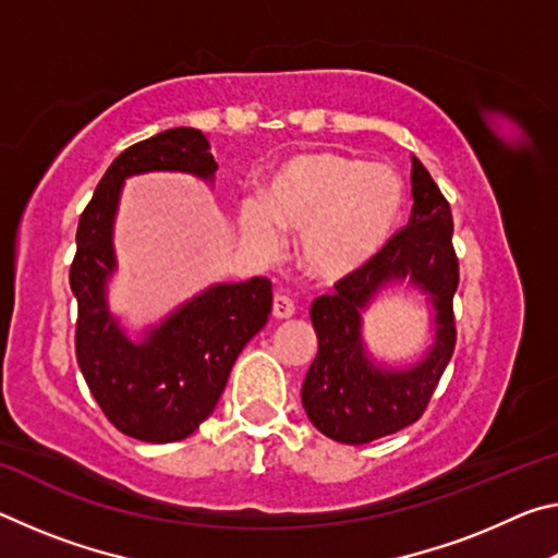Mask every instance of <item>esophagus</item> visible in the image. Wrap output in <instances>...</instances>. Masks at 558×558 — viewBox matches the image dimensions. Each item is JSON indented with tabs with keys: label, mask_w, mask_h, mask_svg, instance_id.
Here are the masks:
<instances>
[{
	"label": "esophagus",
	"mask_w": 558,
	"mask_h": 558,
	"mask_svg": "<svg viewBox=\"0 0 558 558\" xmlns=\"http://www.w3.org/2000/svg\"><path fill=\"white\" fill-rule=\"evenodd\" d=\"M292 315H295V302H292L288 295L272 298V317L288 319Z\"/></svg>",
	"instance_id": "1"
}]
</instances>
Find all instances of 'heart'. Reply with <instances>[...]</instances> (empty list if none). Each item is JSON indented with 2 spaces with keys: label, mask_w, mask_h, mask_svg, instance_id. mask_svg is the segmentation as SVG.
Segmentation results:
<instances>
[{
  "label": "heart",
  "mask_w": 558,
  "mask_h": 558,
  "mask_svg": "<svg viewBox=\"0 0 558 558\" xmlns=\"http://www.w3.org/2000/svg\"><path fill=\"white\" fill-rule=\"evenodd\" d=\"M405 186L393 167L315 149L286 159L263 186V199L239 204L243 239L260 256L280 251V229L300 233V266L337 282L374 260L399 229Z\"/></svg>",
  "instance_id": "1"
}]
</instances>
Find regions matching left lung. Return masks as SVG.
Segmentation results:
<instances>
[{"label": "left lung", "instance_id": "8db88e82", "mask_svg": "<svg viewBox=\"0 0 558 558\" xmlns=\"http://www.w3.org/2000/svg\"><path fill=\"white\" fill-rule=\"evenodd\" d=\"M411 221L374 260L337 282L310 307L317 356L302 381V409L323 436L364 446L421 418L456 347L452 295L458 260L452 214L428 169L411 157ZM411 287L427 295L432 339L413 363L386 365L365 344L363 315L384 291Z\"/></svg>", "mask_w": 558, "mask_h": 558}]
</instances>
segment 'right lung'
Returning <instances> with one entry per match:
<instances>
[{
	"instance_id": "obj_1",
	"label": "right lung",
	"mask_w": 558,
	"mask_h": 558,
	"mask_svg": "<svg viewBox=\"0 0 558 558\" xmlns=\"http://www.w3.org/2000/svg\"><path fill=\"white\" fill-rule=\"evenodd\" d=\"M209 137L172 128L128 147L96 186L75 233L71 290L78 300L75 356L112 426L145 442L184 440L214 413L241 349L268 323V278L214 282L157 323L125 325L110 307L108 286L120 270L116 219L130 177L174 172L214 186Z\"/></svg>"
}]
</instances>
